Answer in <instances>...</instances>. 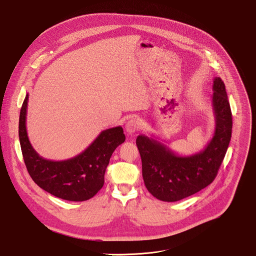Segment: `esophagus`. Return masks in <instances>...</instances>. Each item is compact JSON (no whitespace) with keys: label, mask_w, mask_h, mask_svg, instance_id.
Returning <instances> with one entry per match:
<instances>
[{"label":"esophagus","mask_w":256,"mask_h":256,"mask_svg":"<svg viewBox=\"0 0 256 256\" xmlns=\"http://www.w3.org/2000/svg\"><path fill=\"white\" fill-rule=\"evenodd\" d=\"M124 128H126V130L128 134H132L139 130L140 122H139L138 118H132L128 122H126Z\"/></svg>","instance_id":"34e87169"}]
</instances>
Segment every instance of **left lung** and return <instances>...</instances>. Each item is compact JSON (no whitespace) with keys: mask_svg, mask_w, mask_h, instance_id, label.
Wrapping results in <instances>:
<instances>
[{"mask_svg":"<svg viewBox=\"0 0 256 256\" xmlns=\"http://www.w3.org/2000/svg\"><path fill=\"white\" fill-rule=\"evenodd\" d=\"M212 92L216 128L202 151L182 156L154 136L140 134L136 138L145 186L160 200L177 202L192 196L216 176L231 140L233 122L225 84L219 77L214 80Z\"/></svg>","mask_w":256,"mask_h":256,"instance_id":"8db88e82","label":"left lung"}]
</instances>
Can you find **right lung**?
<instances>
[{"label": "right lung", "mask_w": 256, "mask_h": 256, "mask_svg": "<svg viewBox=\"0 0 256 256\" xmlns=\"http://www.w3.org/2000/svg\"><path fill=\"white\" fill-rule=\"evenodd\" d=\"M28 94L20 110V146L27 170L34 182L56 197L82 202L94 197L104 185V174L115 149L124 142L122 126L105 130L80 154L64 160L40 157L30 143L26 130Z\"/></svg>", "instance_id": "add662e5"}]
</instances>
